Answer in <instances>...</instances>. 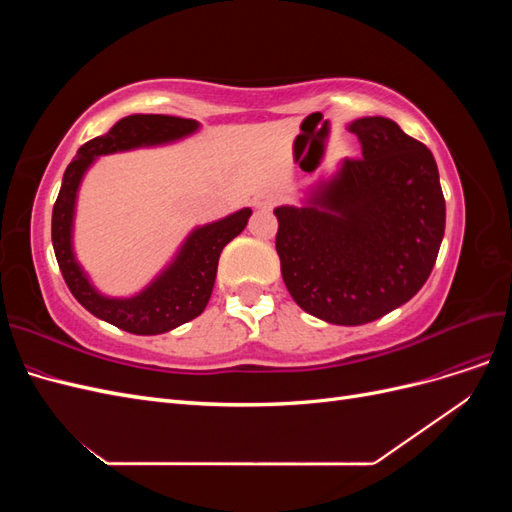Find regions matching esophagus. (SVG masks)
I'll return each instance as SVG.
<instances>
[{"instance_id": "34e87169", "label": "esophagus", "mask_w": 512, "mask_h": 512, "mask_svg": "<svg viewBox=\"0 0 512 512\" xmlns=\"http://www.w3.org/2000/svg\"><path fill=\"white\" fill-rule=\"evenodd\" d=\"M277 203V196L275 194H262L256 198V207L258 209H271Z\"/></svg>"}]
</instances>
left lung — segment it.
Here are the masks:
<instances>
[{
  "mask_svg": "<svg viewBox=\"0 0 512 512\" xmlns=\"http://www.w3.org/2000/svg\"><path fill=\"white\" fill-rule=\"evenodd\" d=\"M346 160L307 205L277 207L275 250L301 309L331 324L374 322L408 303L436 265L446 205L431 151L386 117L348 128Z\"/></svg>",
  "mask_w": 512,
  "mask_h": 512,
  "instance_id": "1",
  "label": "left lung"
}]
</instances>
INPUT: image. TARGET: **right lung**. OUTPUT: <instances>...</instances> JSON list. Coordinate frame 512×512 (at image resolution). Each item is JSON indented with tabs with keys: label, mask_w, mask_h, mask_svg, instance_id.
I'll list each match as a JSON object with an SVG mask.
<instances>
[{
	"label": "right lung",
	"mask_w": 512,
	"mask_h": 512,
	"mask_svg": "<svg viewBox=\"0 0 512 512\" xmlns=\"http://www.w3.org/2000/svg\"><path fill=\"white\" fill-rule=\"evenodd\" d=\"M198 130V121L170 115H130L117 121L104 136L91 138L68 164L53 207V250L61 275L87 312L134 335H158L190 322L205 312L218 273L220 254L245 228L252 211L241 209L185 239L181 252L156 282L130 299H108L89 284L72 252V220L76 192L85 170L98 156L134 147L162 145Z\"/></svg>",
	"instance_id": "obj_1"
}]
</instances>
